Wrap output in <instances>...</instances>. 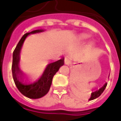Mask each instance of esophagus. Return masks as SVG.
I'll list each match as a JSON object with an SVG mask.
<instances>
[{"mask_svg": "<svg viewBox=\"0 0 121 121\" xmlns=\"http://www.w3.org/2000/svg\"><path fill=\"white\" fill-rule=\"evenodd\" d=\"M65 63L66 65H71V62L69 59H65Z\"/></svg>", "mask_w": 121, "mask_h": 121, "instance_id": "34e87169", "label": "esophagus"}]
</instances>
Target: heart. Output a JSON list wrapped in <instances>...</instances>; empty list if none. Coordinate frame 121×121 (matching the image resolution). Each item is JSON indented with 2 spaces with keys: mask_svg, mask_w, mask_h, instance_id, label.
I'll list each match as a JSON object with an SVG mask.
<instances>
[{
  "mask_svg": "<svg viewBox=\"0 0 121 121\" xmlns=\"http://www.w3.org/2000/svg\"><path fill=\"white\" fill-rule=\"evenodd\" d=\"M89 37V35L88 34H81L78 37L79 41H85L87 39H88ZM95 45V41H91L89 43V46H93Z\"/></svg>",
  "mask_w": 121,
  "mask_h": 121,
  "instance_id": "1",
  "label": "heart"
}]
</instances>
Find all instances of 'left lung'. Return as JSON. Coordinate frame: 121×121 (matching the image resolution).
I'll use <instances>...</instances> for the list:
<instances>
[{
    "label": "left lung",
    "instance_id": "left-lung-1",
    "mask_svg": "<svg viewBox=\"0 0 121 121\" xmlns=\"http://www.w3.org/2000/svg\"><path fill=\"white\" fill-rule=\"evenodd\" d=\"M107 86V83L104 84L103 86L101 88H100L99 90H96V91H94L93 93H91V97L90 99H89V100H94V99L98 98L99 96H100L101 95V94L103 93V91H104V89H106V87Z\"/></svg>",
    "mask_w": 121,
    "mask_h": 121
}]
</instances>
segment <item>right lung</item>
<instances>
[{"label": "right lung", "mask_w": 121, "mask_h": 121, "mask_svg": "<svg viewBox=\"0 0 121 121\" xmlns=\"http://www.w3.org/2000/svg\"><path fill=\"white\" fill-rule=\"evenodd\" d=\"M43 32V30H35L29 33L25 34L18 43L17 47L13 52V62H12V75L15 84L21 93L29 99H39L47 93L52 84L53 76H54L64 64V58L48 64L43 73L40 78L34 83L28 84L23 81V74L20 70L19 63L20 60V52L21 48L28 35Z\"/></svg>", "instance_id": "add662e5"}]
</instances>
